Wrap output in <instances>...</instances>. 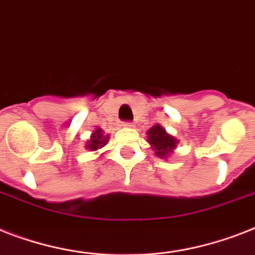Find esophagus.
Wrapping results in <instances>:
<instances>
[{"instance_id":"obj_1","label":"esophagus","mask_w":255,"mask_h":255,"mask_svg":"<svg viewBox=\"0 0 255 255\" xmlns=\"http://www.w3.org/2000/svg\"><path fill=\"white\" fill-rule=\"evenodd\" d=\"M123 126L126 128H132L133 127V123L132 122H123Z\"/></svg>"}]
</instances>
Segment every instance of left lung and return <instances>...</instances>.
<instances>
[{
  "label": "left lung",
  "instance_id": "left-lung-1",
  "mask_svg": "<svg viewBox=\"0 0 255 255\" xmlns=\"http://www.w3.org/2000/svg\"><path fill=\"white\" fill-rule=\"evenodd\" d=\"M148 142L150 144L154 154L160 158H165L175 149L178 140L161 127L160 124L153 126L148 131Z\"/></svg>",
  "mask_w": 255,
  "mask_h": 255
}]
</instances>
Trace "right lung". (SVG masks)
I'll return each instance as SVG.
<instances>
[{"label": "right lung", "mask_w": 255, "mask_h": 255, "mask_svg": "<svg viewBox=\"0 0 255 255\" xmlns=\"http://www.w3.org/2000/svg\"><path fill=\"white\" fill-rule=\"evenodd\" d=\"M107 140H109V136H103L102 129L97 128L92 133V136H90V140L86 144V148L90 149V150H97V149L106 145Z\"/></svg>", "instance_id": "add662e5"}]
</instances>
